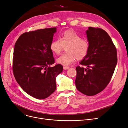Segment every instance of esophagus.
Masks as SVG:
<instances>
[{
	"label": "esophagus",
	"instance_id": "esophagus-1",
	"mask_svg": "<svg viewBox=\"0 0 128 128\" xmlns=\"http://www.w3.org/2000/svg\"><path fill=\"white\" fill-rule=\"evenodd\" d=\"M69 68L68 67H65V66H64V70H67V69H68Z\"/></svg>",
	"mask_w": 128,
	"mask_h": 128
}]
</instances>
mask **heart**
I'll return each instance as SVG.
<instances>
[{
    "label": "heart",
    "mask_w": 128,
    "mask_h": 128,
    "mask_svg": "<svg viewBox=\"0 0 128 128\" xmlns=\"http://www.w3.org/2000/svg\"><path fill=\"white\" fill-rule=\"evenodd\" d=\"M67 52L62 54L57 59V62L65 67L74 63L76 59H83L87 55L89 44L86 39H81L79 34L72 30L64 32L59 39L52 41L50 50L55 54H59L66 47Z\"/></svg>",
    "instance_id": "b5f03b06"
}]
</instances>
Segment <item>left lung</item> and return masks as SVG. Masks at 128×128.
Masks as SVG:
<instances>
[{"label": "left lung", "instance_id": "obj_1", "mask_svg": "<svg viewBox=\"0 0 128 128\" xmlns=\"http://www.w3.org/2000/svg\"><path fill=\"white\" fill-rule=\"evenodd\" d=\"M88 53L76 67V89L86 96L100 92L109 83L117 64L116 49L109 35L99 28L89 27L86 31Z\"/></svg>", "mask_w": 128, "mask_h": 128}]
</instances>
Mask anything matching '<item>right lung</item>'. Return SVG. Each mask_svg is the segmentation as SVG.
Returning a JSON list of instances; mask_svg holds the SVG:
<instances>
[{
  "label": "right lung",
  "mask_w": 128,
  "mask_h": 128,
  "mask_svg": "<svg viewBox=\"0 0 128 128\" xmlns=\"http://www.w3.org/2000/svg\"><path fill=\"white\" fill-rule=\"evenodd\" d=\"M56 27L24 32L14 47L13 73L26 92L38 99L50 96L56 89V78L62 72V66L54 63L50 44Z\"/></svg>",
  "instance_id": "obj_1"
}]
</instances>
